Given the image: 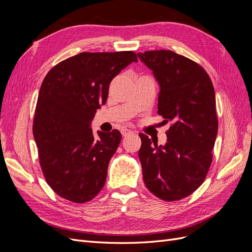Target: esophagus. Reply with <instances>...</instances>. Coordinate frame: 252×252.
Here are the masks:
<instances>
[{"instance_id": "obj_1", "label": "esophagus", "mask_w": 252, "mask_h": 252, "mask_svg": "<svg viewBox=\"0 0 252 252\" xmlns=\"http://www.w3.org/2000/svg\"><path fill=\"white\" fill-rule=\"evenodd\" d=\"M122 135H123V136H128V135H130L131 133H133L131 130H130V129H127V128H123V129H122Z\"/></svg>"}]
</instances>
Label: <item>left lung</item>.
I'll return each instance as SVG.
<instances>
[{
    "label": "left lung",
    "instance_id": "obj_1",
    "mask_svg": "<svg viewBox=\"0 0 252 252\" xmlns=\"http://www.w3.org/2000/svg\"><path fill=\"white\" fill-rule=\"evenodd\" d=\"M139 57L161 87L158 113L171 122L165 146L139 134L144 183L158 199L178 201L202 185L212 163L219 124L215 89L204 68L184 56L162 49Z\"/></svg>",
    "mask_w": 252,
    "mask_h": 252
}]
</instances>
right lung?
<instances>
[{
	"instance_id": "1",
	"label": "right lung",
	"mask_w": 252,
	"mask_h": 252,
	"mask_svg": "<svg viewBox=\"0 0 252 252\" xmlns=\"http://www.w3.org/2000/svg\"><path fill=\"white\" fill-rule=\"evenodd\" d=\"M132 62L133 51L82 52L53 66L42 83L33 136L44 178L65 200L86 203L105 185L122 136L113 129L95 140L90 122L107 101L112 79Z\"/></svg>"
}]
</instances>
